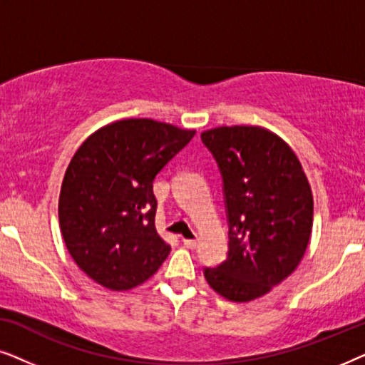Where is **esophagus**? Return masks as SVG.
I'll return each mask as SVG.
<instances>
[{"label":"esophagus","mask_w":365,"mask_h":365,"mask_svg":"<svg viewBox=\"0 0 365 365\" xmlns=\"http://www.w3.org/2000/svg\"><path fill=\"white\" fill-rule=\"evenodd\" d=\"M182 244H184V246H186L187 249H196L197 241H196V239H182Z\"/></svg>","instance_id":"obj_1"}]
</instances>
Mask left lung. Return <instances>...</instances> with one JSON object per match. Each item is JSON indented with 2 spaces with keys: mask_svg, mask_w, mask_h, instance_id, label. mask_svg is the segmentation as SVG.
I'll return each mask as SVG.
<instances>
[{
  "mask_svg": "<svg viewBox=\"0 0 365 365\" xmlns=\"http://www.w3.org/2000/svg\"><path fill=\"white\" fill-rule=\"evenodd\" d=\"M201 139L216 159L229 226V251L204 277L217 294L247 302L291 276L312 231V192L281 138L257 126H222Z\"/></svg>",
  "mask_w": 365,
  "mask_h": 365,
  "instance_id": "left-lung-1",
  "label": "left lung"
}]
</instances>
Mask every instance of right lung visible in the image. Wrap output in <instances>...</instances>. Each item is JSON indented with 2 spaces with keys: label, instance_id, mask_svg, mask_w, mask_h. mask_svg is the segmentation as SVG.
Returning <instances> with one entry per match:
<instances>
[{
  "label": "right lung",
  "instance_id": "obj_1",
  "mask_svg": "<svg viewBox=\"0 0 365 365\" xmlns=\"http://www.w3.org/2000/svg\"><path fill=\"white\" fill-rule=\"evenodd\" d=\"M153 119H123L74 154L59 194V226L78 267L113 291L148 281L171 246L154 226L153 181L194 138Z\"/></svg>",
  "mask_w": 365,
  "mask_h": 365
}]
</instances>
